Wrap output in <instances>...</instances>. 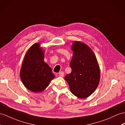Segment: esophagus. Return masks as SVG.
<instances>
[{
    "label": "esophagus",
    "mask_w": 125,
    "mask_h": 125,
    "mask_svg": "<svg viewBox=\"0 0 125 125\" xmlns=\"http://www.w3.org/2000/svg\"><path fill=\"white\" fill-rule=\"evenodd\" d=\"M59 75L60 77H63V76H64V73L63 72H60L59 73Z\"/></svg>",
    "instance_id": "esophagus-1"
}]
</instances>
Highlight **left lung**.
Segmentation results:
<instances>
[{
  "label": "left lung",
  "instance_id": "1",
  "mask_svg": "<svg viewBox=\"0 0 125 125\" xmlns=\"http://www.w3.org/2000/svg\"><path fill=\"white\" fill-rule=\"evenodd\" d=\"M73 55L69 65L72 72L65 77L71 92L84 99L92 94L98 87L100 71L95 54L87 45L75 41L72 46Z\"/></svg>",
  "mask_w": 125,
  "mask_h": 125
}]
</instances>
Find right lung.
Returning a JSON list of instances; mask_svg holds the SVG:
<instances>
[{
  "label": "right lung",
  "instance_id": "1",
  "mask_svg": "<svg viewBox=\"0 0 125 125\" xmlns=\"http://www.w3.org/2000/svg\"><path fill=\"white\" fill-rule=\"evenodd\" d=\"M44 55L40 43L33 44L26 53L21 67V81L33 92H42L55 77L52 69L44 62Z\"/></svg>",
  "mask_w": 125,
  "mask_h": 125
}]
</instances>
